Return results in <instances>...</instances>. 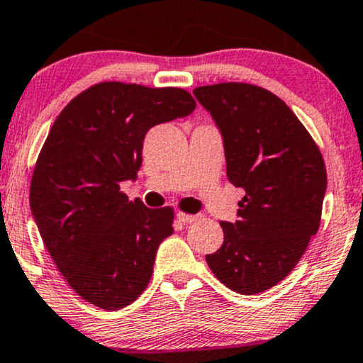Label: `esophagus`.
<instances>
[{"label":"esophagus","instance_id":"1","mask_svg":"<svg viewBox=\"0 0 363 363\" xmlns=\"http://www.w3.org/2000/svg\"><path fill=\"white\" fill-rule=\"evenodd\" d=\"M177 218L183 223V225H185V223H195L200 216H198V215H186V213H178Z\"/></svg>","mask_w":363,"mask_h":363}]
</instances>
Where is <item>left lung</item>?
I'll return each instance as SVG.
<instances>
[{
	"instance_id": "left-lung-1",
	"label": "left lung",
	"mask_w": 363,
	"mask_h": 363,
	"mask_svg": "<svg viewBox=\"0 0 363 363\" xmlns=\"http://www.w3.org/2000/svg\"><path fill=\"white\" fill-rule=\"evenodd\" d=\"M193 96L221 133L228 180L246 191L238 220L221 221L225 241L206 262L230 289L259 294L294 269L319 230L324 160L294 112L266 89L225 82Z\"/></svg>"
}]
</instances>
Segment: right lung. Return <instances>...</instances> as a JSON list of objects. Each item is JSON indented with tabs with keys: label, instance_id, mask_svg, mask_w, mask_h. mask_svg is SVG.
<instances>
[{
	"label": "right lung",
	"instance_id": "obj_1",
	"mask_svg": "<svg viewBox=\"0 0 363 363\" xmlns=\"http://www.w3.org/2000/svg\"><path fill=\"white\" fill-rule=\"evenodd\" d=\"M196 102L183 89L97 84L64 107L34 168L29 205L44 246L82 299L106 311L132 304L150 282L173 210L128 201L143 138Z\"/></svg>",
	"mask_w": 363,
	"mask_h": 363
}]
</instances>
